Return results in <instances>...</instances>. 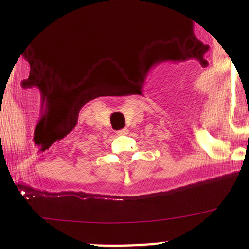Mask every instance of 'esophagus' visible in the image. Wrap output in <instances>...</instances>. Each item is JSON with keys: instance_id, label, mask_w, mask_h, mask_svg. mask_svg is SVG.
<instances>
[{"instance_id": "1", "label": "esophagus", "mask_w": 249, "mask_h": 249, "mask_svg": "<svg viewBox=\"0 0 249 249\" xmlns=\"http://www.w3.org/2000/svg\"><path fill=\"white\" fill-rule=\"evenodd\" d=\"M127 133H128V129L127 128H122V129H120V131H117V135H120V136L127 135Z\"/></svg>"}]
</instances>
